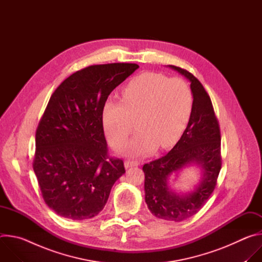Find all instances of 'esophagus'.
Here are the masks:
<instances>
[{
    "label": "esophagus",
    "instance_id": "34e87169",
    "mask_svg": "<svg viewBox=\"0 0 262 262\" xmlns=\"http://www.w3.org/2000/svg\"><path fill=\"white\" fill-rule=\"evenodd\" d=\"M138 165H139V162H137V161H130V160H127V161H125V163H124L125 168H130V167H135V166H138Z\"/></svg>",
    "mask_w": 262,
    "mask_h": 262
}]
</instances>
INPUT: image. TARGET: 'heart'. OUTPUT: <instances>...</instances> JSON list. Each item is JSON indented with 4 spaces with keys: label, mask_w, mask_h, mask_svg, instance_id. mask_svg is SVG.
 I'll list each match as a JSON object with an SVG mask.
<instances>
[{
    "label": "heart",
    "mask_w": 262,
    "mask_h": 262,
    "mask_svg": "<svg viewBox=\"0 0 262 262\" xmlns=\"http://www.w3.org/2000/svg\"><path fill=\"white\" fill-rule=\"evenodd\" d=\"M194 104L190 85L160 72H144L133 79L121 92V101H106L102 124L110 144H122L134 129L139 130L120 147L126 156L141 157L159 146L174 145L188 125Z\"/></svg>",
    "instance_id": "obj_1"
}]
</instances>
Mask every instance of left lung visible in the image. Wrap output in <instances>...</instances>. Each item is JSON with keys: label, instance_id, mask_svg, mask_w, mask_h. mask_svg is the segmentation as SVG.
Listing matches in <instances>:
<instances>
[{"label": "left lung", "instance_id": "1", "mask_svg": "<svg viewBox=\"0 0 262 262\" xmlns=\"http://www.w3.org/2000/svg\"><path fill=\"white\" fill-rule=\"evenodd\" d=\"M189 79L194 96L190 121L176 145L164 157L143 166L145 201L157 217L180 222L196 214L212 194L222 168L221 132L210 97L190 71L169 65ZM195 162L204 170V178L191 194L180 196L167 186V178Z\"/></svg>", "mask_w": 262, "mask_h": 262}]
</instances>
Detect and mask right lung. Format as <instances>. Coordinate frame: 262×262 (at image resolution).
Instances as JSON below:
<instances>
[{
	"instance_id": "obj_1",
	"label": "right lung",
	"mask_w": 262,
	"mask_h": 262,
	"mask_svg": "<svg viewBox=\"0 0 262 262\" xmlns=\"http://www.w3.org/2000/svg\"><path fill=\"white\" fill-rule=\"evenodd\" d=\"M135 63L91 65L64 80L52 94L35 136L33 169L46 204L63 217L91 219L104 207L125 173L107 155L102 107Z\"/></svg>"
}]
</instances>
